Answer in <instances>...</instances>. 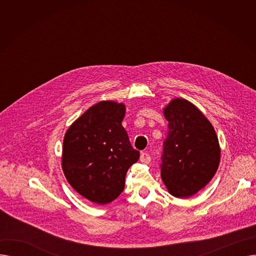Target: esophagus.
Returning <instances> with one entry per match:
<instances>
[{
    "mask_svg": "<svg viewBox=\"0 0 256 256\" xmlns=\"http://www.w3.org/2000/svg\"><path fill=\"white\" fill-rule=\"evenodd\" d=\"M140 160L144 164H148L150 162V156L147 152H142L140 156Z\"/></svg>",
    "mask_w": 256,
    "mask_h": 256,
    "instance_id": "obj_1",
    "label": "esophagus"
}]
</instances>
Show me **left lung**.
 Here are the masks:
<instances>
[{"label": "left lung", "mask_w": 256, "mask_h": 256, "mask_svg": "<svg viewBox=\"0 0 256 256\" xmlns=\"http://www.w3.org/2000/svg\"><path fill=\"white\" fill-rule=\"evenodd\" d=\"M163 113L168 134L160 176L172 196L191 197L217 172L221 156L217 134L198 108L184 98L172 100Z\"/></svg>", "instance_id": "8db88e82"}]
</instances>
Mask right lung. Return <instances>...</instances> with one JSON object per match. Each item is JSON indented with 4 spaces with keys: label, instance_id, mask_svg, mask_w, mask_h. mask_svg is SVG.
<instances>
[{
    "label": "right lung",
    "instance_id": "obj_1",
    "mask_svg": "<svg viewBox=\"0 0 256 256\" xmlns=\"http://www.w3.org/2000/svg\"><path fill=\"white\" fill-rule=\"evenodd\" d=\"M126 106L102 100L90 106L66 130L62 170L74 189L93 204H106L124 189L128 168L139 160L121 124Z\"/></svg>",
    "mask_w": 256,
    "mask_h": 256
}]
</instances>
